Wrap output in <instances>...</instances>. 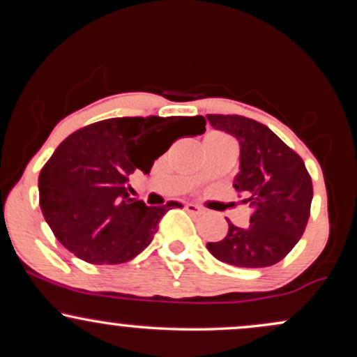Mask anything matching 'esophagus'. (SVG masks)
Returning a JSON list of instances; mask_svg holds the SVG:
<instances>
[{
  "label": "esophagus",
  "mask_w": 357,
  "mask_h": 357,
  "mask_svg": "<svg viewBox=\"0 0 357 357\" xmlns=\"http://www.w3.org/2000/svg\"><path fill=\"white\" fill-rule=\"evenodd\" d=\"M186 210L190 213H202L203 208L196 203H186Z\"/></svg>",
  "instance_id": "1"
}]
</instances>
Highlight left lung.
<instances>
[{
  "label": "left lung",
  "instance_id": "left-lung-1",
  "mask_svg": "<svg viewBox=\"0 0 357 357\" xmlns=\"http://www.w3.org/2000/svg\"><path fill=\"white\" fill-rule=\"evenodd\" d=\"M215 129L230 134L240 144V173L235 190L253 208L247 228L228 221L223 240L206 248L225 264L245 268L275 265L301 240L312 203V179L296 151L267 126L243 116L208 114Z\"/></svg>",
  "mask_w": 357,
  "mask_h": 357
}]
</instances>
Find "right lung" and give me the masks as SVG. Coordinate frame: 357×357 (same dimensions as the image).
Returning a JSON list of instances; mask_svg holds the SVG:
<instances>
[{
	"label": "right lung",
	"mask_w": 357,
	"mask_h": 357,
	"mask_svg": "<svg viewBox=\"0 0 357 357\" xmlns=\"http://www.w3.org/2000/svg\"><path fill=\"white\" fill-rule=\"evenodd\" d=\"M196 117H116L75 130L40 171V208L53 235L80 260L114 265L132 260L158 231L167 210L129 198V176L149 174L176 139L198 136Z\"/></svg>",
	"instance_id": "add662e5"
}]
</instances>
